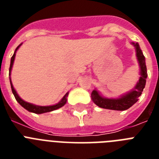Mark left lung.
Segmentation results:
<instances>
[{
    "label": "left lung",
    "mask_w": 159,
    "mask_h": 159,
    "mask_svg": "<svg viewBox=\"0 0 159 159\" xmlns=\"http://www.w3.org/2000/svg\"><path fill=\"white\" fill-rule=\"evenodd\" d=\"M132 44L135 48L136 57L139 66V79L134 89L118 98H106L102 97L97 89L93 90L92 92V100L95 104L101 108L114 111H125L138 102L139 97H140L143 88L145 87L146 78L148 77L145 57L138 43H132Z\"/></svg>",
    "instance_id": "left-lung-1"
}]
</instances>
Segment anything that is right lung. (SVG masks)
I'll use <instances>...</instances> for the list:
<instances>
[{"label": "right lung", "mask_w": 159, "mask_h": 159, "mask_svg": "<svg viewBox=\"0 0 159 159\" xmlns=\"http://www.w3.org/2000/svg\"><path fill=\"white\" fill-rule=\"evenodd\" d=\"M22 43H20V45L16 48V51H15V53H14L13 56L11 57V65H10V69H9V76H10V82H11V90H12V93L13 95L15 96V98L16 99V101L18 102V103L22 107L27 110L28 111L30 112H33V113H35V114H43V113H46V112H50V111H55V110H57V109H59L61 108L62 106H64L66 103H67V96H68V92H67L65 96L62 97L61 101H60L57 104L53 105V106H37V105H34V104H31V103H29L27 102H25L24 100H22L18 94H17V92L15 90L14 88L13 85H12V82H11V69H12V67H13V63H14V61H15V57H16V51L18 50V48H20L21 46Z\"/></svg>", "instance_id": "right-lung-1"}]
</instances>
